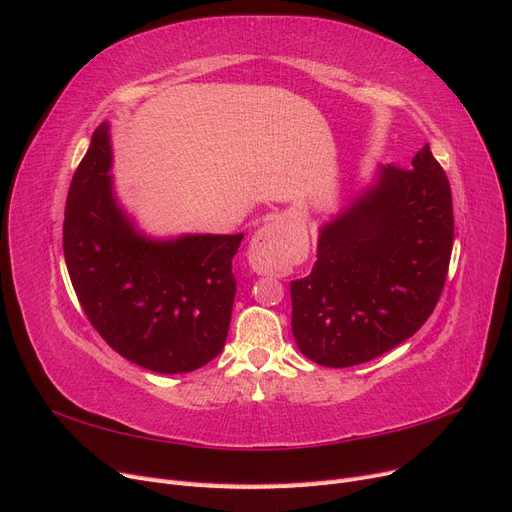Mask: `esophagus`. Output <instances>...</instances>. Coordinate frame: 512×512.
<instances>
[{
  "instance_id": "esophagus-1",
  "label": "esophagus",
  "mask_w": 512,
  "mask_h": 512,
  "mask_svg": "<svg viewBox=\"0 0 512 512\" xmlns=\"http://www.w3.org/2000/svg\"><path fill=\"white\" fill-rule=\"evenodd\" d=\"M247 260L256 273H282L288 267V252L273 224L262 226L250 241Z\"/></svg>"
}]
</instances>
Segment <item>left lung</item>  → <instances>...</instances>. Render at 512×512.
<instances>
[{"mask_svg":"<svg viewBox=\"0 0 512 512\" xmlns=\"http://www.w3.org/2000/svg\"><path fill=\"white\" fill-rule=\"evenodd\" d=\"M453 230L451 183L429 145L412 168L382 166L374 188L322 226L312 273L290 284L299 350L352 367L406 342L440 301Z\"/></svg>","mask_w":512,"mask_h":512,"instance_id":"obj_1","label":"left lung"}]
</instances>
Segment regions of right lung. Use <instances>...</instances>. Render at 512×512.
I'll use <instances>...</instances> for the list:
<instances>
[{
	"mask_svg": "<svg viewBox=\"0 0 512 512\" xmlns=\"http://www.w3.org/2000/svg\"><path fill=\"white\" fill-rule=\"evenodd\" d=\"M108 126L72 177L64 256L76 297L104 342L158 374H185L224 348L237 280L232 275L243 235H188L151 241L117 207Z\"/></svg>",
	"mask_w": 512,
	"mask_h": 512,
	"instance_id": "right-lung-1",
	"label": "right lung"
}]
</instances>
